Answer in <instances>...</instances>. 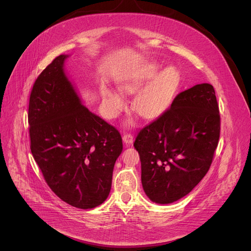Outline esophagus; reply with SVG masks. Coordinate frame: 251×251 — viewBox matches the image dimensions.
<instances>
[{
  "label": "esophagus",
  "instance_id": "1",
  "mask_svg": "<svg viewBox=\"0 0 251 251\" xmlns=\"http://www.w3.org/2000/svg\"><path fill=\"white\" fill-rule=\"evenodd\" d=\"M123 141L126 144H131L133 142V135L131 133H124L123 135Z\"/></svg>",
  "mask_w": 251,
  "mask_h": 251
}]
</instances>
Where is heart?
<instances>
[{"label": "heart", "instance_id": "obj_1", "mask_svg": "<svg viewBox=\"0 0 251 251\" xmlns=\"http://www.w3.org/2000/svg\"><path fill=\"white\" fill-rule=\"evenodd\" d=\"M159 68V65L155 63L142 66L135 73L121 81L119 90L123 95H134L154 76ZM178 83L179 75L174 69L168 68L162 71L149 85L138 91L132 100V110L144 119H154L161 116L172 101ZM101 94L105 110L110 116L115 117L124 109V99L117 91L103 87Z\"/></svg>", "mask_w": 251, "mask_h": 251}]
</instances>
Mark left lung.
<instances>
[{"mask_svg":"<svg viewBox=\"0 0 251 251\" xmlns=\"http://www.w3.org/2000/svg\"><path fill=\"white\" fill-rule=\"evenodd\" d=\"M221 129L214 86L184 90L171 107L143 127L134 141L141 162V183L149 199L172 203L187 195L205 176Z\"/></svg>","mask_w":251,"mask_h":251,"instance_id":"8db88e82","label":"left lung"}]
</instances>
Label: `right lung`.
<instances>
[{
	"label": "right lung",
	"mask_w": 251,
	"mask_h": 251,
	"mask_svg": "<svg viewBox=\"0 0 251 251\" xmlns=\"http://www.w3.org/2000/svg\"><path fill=\"white\" fill-rule=\"evenodd\" d=\"M67 57L52 60L33 84L30 150L52 192L72 206L87 209L109 196L123 143L114 126L82 104L64 72Z\"/></svg>",
	"instance_id": "1"
}]
</instances>
